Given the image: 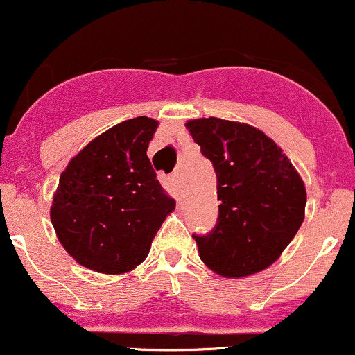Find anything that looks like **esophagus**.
<instances>
[{
  "label": "esophagus",
  "instance_id": "1",
  "mask_svg": "<svg viewBox=\"0 0 355 355\" xmlns=\"http://www.w3.org/2000/svg\"><path fill=\"white\" fill-rule=\"evenodd\" d=\"M162 185H164V189L168 191L170 195H173V197H178V183H177V178L173 177V175H164V177L160 178Z\"/></svg>",
  "mask_w": 355,
  "mask_h": 355
}]
</instances>
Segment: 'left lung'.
<instances>
[{
    "label": "left lung",
    "mask_w": 355,
    "mask_h": 355,
    "mask_svg": "<svg viewBox=\"0 0 355 355\" xmlns=\"http://www.w3.org/2000/svg\"><path fill=\"white\" fill-rule=\"evenodd\" d=\"M187 128L217 173V223L209 234H193L200 259L223 277L263 270L302 225V178L275 141L254 126L210 116Z\"/></svg>",
    "instance_id": "1"
}]
</instances>
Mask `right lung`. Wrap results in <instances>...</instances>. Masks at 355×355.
<instances>
[{"instance_id":"right-lung-1","label":"right lung","mask_w":355,"mask_h":355,"mask_svg":"<svg viewBox=\"0 0 355 355\" xmlns=\"http://www.w3.org/2000/svg\"><path fill=\"white\" fill-rule=\"evenodd\" d=\"M157 126L148 116L121 121L89 141L61 173L51 223L83 267L101 274L132 270L175 210L146 157Z\"/></svg>"}]
</instances>
